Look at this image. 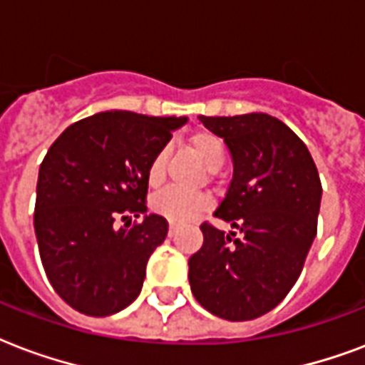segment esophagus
<instances>
[{
    "label": "esophagus",
    "instance_id": "obj_1",
    "mask_svg": "<svg viewBox=\"0 0 365 365\" xmlns=\"http://www.w3.org/2000/svg\"><path fill=\"white\" fill-rule=\"evenodd\" d=\"M175 232H177V227L171 222V225H169V236H175Z\"/></svg>",
    "mask_w": 365,
    "mask_h": 365
}]
</instances>
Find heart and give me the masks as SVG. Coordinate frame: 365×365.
<instances>
[{"label": "heart", "mask_w": 365, "mask_h": 365, "mask_svg": "<svg viewBox=\"0 0 365 365\" xmlns=\"http://www.w3.org/2000/svg\"><path fill=\"white\" fill-rule=\"evenodd\" d=\"M188 146L190 150L196 154L202 163L211 171H217L225 162V146L219 140V137H215L213 133L197 131L188 138ZM165 163H168V150L156 152L154 158L150 160L148 165V185L152 188L162 186L165 180ZM211 202L207 196L203 194H188V192L175 190H163L154 196L152 200V209L158 215L165 217L169 222H177V225H185V222L196 221L197 217H202L209 209Z\"/></svg>", "instance_id": "heart-1"}]
</instances>
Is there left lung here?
Masks as SVG:
<instances>
[{
	"mask_svg": "<svg viewBox=\"0 0 365 365\" xmlns=\"http://www.w3.org/2000/svg\"><path fill=\"white\" fill-rule=\"evenodd\" d=\"M200 121L232 156V180L215 217L238 232L203 222L202 250L188 261L190 289L211 314L253 320L278 307L303 270L318 227L320 175L278 118L253 112Z\"/></svg>",
	"mask_w": 365,
	"mask_h": 365,
	"instance_id": "8db88e82",
	"label": "left lung"
}]
</instances>
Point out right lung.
<instances>
[{
	"instance_id": "right-lung-1",
	"label": "right lung",
	"mask_w": 365,
	"mask_h": 365,
	"mask_svg": "<svg viewBox=\"0 0 365 365\" xmlns=\"http://www.w3.org/2000/svg\"><path fill=\"white\" fill-rule=\"evenodd\" d=\"M186 121L98 112L64 129L45 154L34 213L39 257L62 301L81 314H115L143 289L146 262L168 236V221L146 213V173ZM131 216L143 221L131 227Z\"/></svg>"
}]
</instances>
